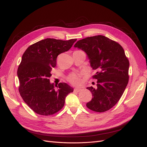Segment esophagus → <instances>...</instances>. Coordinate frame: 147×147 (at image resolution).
<instances>
[{
	"label": "esophagus",
	"mask_w": 147,
	"mask_h": 147,
	"mask_svg": "<svg viewBox=\"0 0 147 147\" xmlns=\"http://www.w3.org/2000/svg\"><path fill=\"white\" fill-rule=\"evenodd\" d=\"M81 91H82V89H80V88H75L74 89V91H75V92H78Z\"/></svg>",
	"instance_id": "1"
}]
</instances>
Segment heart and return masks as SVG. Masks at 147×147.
<instances>
[{
	"label": "heart",
	"mask_w": 147,
	"mask_h": 147,
	"mask_svg": "<svg viewBox=\"0 0 147 147\" xmlns=\"http://www.w3.org/2000/svg\"><path fill=\"white\" fill-rule=\"evenodd\" d=\"M81 74H72L67 78L68 81L74 85H80L81 84L80 79Z\"/></svg>",
	"instance_id": "obj_1"
}]
</instances>
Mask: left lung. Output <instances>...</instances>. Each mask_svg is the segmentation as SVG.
<instances>
[{"mask_svg": "<svg viewBox=\"0 0 147 147\" xmlns=\"http://www.w3.org/2000/svg\"><path fill=\"white\" fill-rule=\"evenodd\" d=\"M74 47L86 53L91 67L96 70L92 77L97 80V88H87L92 98L86 107L94 112H106L119 101L128 83L129 62L123 48L101 35L80 40Z\"/></svg>", "mask_w": 147, "mask_h": 147, "instance_id": "left-lung-1", "label": "left lung"}]
</instances>
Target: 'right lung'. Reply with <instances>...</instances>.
Here are the masks:
<instances>
[{
	"instance_id": "obj_1",
	"label": "right lung",
	"mask_w": 147,
	"mask_h": 147,
	"mask_svg": "<svg viewBox=\"0 0 147 147\" xmlns=\"http://www.w3.org/2000/svg\"><path fill=\"white\" fill-rule=\"evenodd\" d=\"M76 40L48 38L31 45L24 53L17 72L19 91L36 113L48 116L59 112L64 105L66 96L74 91L65 83H59L55 89L48 78L52 67L56 65L57 56L70 50Z\"/></svg>"
}]
</instances>
